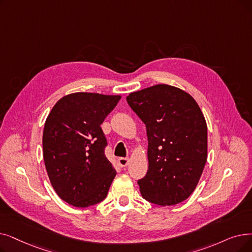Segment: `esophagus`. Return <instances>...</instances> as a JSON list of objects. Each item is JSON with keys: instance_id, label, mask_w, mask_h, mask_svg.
<instances>
[{"instance_id": "obj_1", "label": "esophagus", "mask_w": 252, "mask_h": 252, "mask_svg": "<svg viewBox=\"0 0 252 252\" xmlns=\"http://www.w3.org/2000/svg\"><path fill=\"white\" fill-rule=\"evenodd\" d=\"M128 161H129V159L127 158H118V162H119V165L122 168L126 167L128 165Z\"/></svg>"}]
</instances>
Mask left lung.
I'll return each instance as SVG.
<instances>
[{"instance_id":"left-lung-1","label":"left lung","mask_w":252,"mask_h":252,"mask_svg":"<svg viewBox=\"0 0 252 252\" xmlns=\"http://www.w3.org/2000/svg\"><path fill=\"white\" fill-rule=\"evenodd\" d=\"M126 102L146 126L148 170L138 180L142 196L160 206L187 200L207 161V125L199 105L167 84L129 94Z\"/></svg>"}]
</instances>
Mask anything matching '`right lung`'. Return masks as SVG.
<instances>
[{
	"label": "right lung",
	"instance_id": "1",
	"mask_svg": "<svg viewBox=\"0 0 252 252\" xmlns=\"http://www.w3.org/2000/svg\"><path fill=\"white\" fill-rule=\"evenodd\" d=\"M120 95L75 93L53 106L43 132V158L52 188L68 204L85 208L102 202L116 171L105 156L101 125Z\"/></svg>",
	"mask_w": 252,
	"mask_h": 252
}]
</instances>
